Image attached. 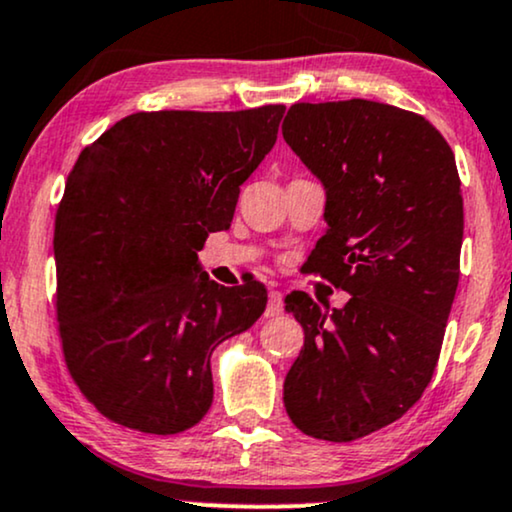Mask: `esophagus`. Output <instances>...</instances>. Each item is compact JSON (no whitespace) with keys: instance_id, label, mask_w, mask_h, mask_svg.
I'll return each instance as SVG.
<instances>
[{"instance_id":"esophagus-1","label":"esophagus","mask_w":512,"mask_h":512,"mask_svg":"<svg viewBox=\"0 0 512 512\" xmlns=\"http://www.w3.org/2000/svg\"><path fill=\"white\" fill-rule=\"evenodd\" d=\"M283 312V293L281 291H269V305L264 310L267 317H279Z\"/></svg>"}]
</instances>
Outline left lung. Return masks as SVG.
I'll list each match as a JSON object with an SVG mask.
<instances>
[{"mask_svg":"<svg viewBox=\"0 0 512 512\" xmlns=\"http://www.w3.org/2000/svg\"><path fill=\"white\" fill-rule=\"evenodd\" d=\"M281 131L326 188L329 229L307 274L350 293L331 312L303 291L286 298L305 343L283 405L312 439L355 441L432 381L460 279V176L432 123L384 102H300Z\"/></svg>","mask_w":512,"mask_h":512,"instance_id":"8db88e82","label":"left lung"}]
</instances>
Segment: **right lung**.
<instances>
[{"instance_id":"1","label":"right lung","mask_w":512,"mask_h":512,"mask_svg":"<svg viewBox=\"0 0 512 512\" xmlns=\"http://www.w3.org/2000/svg\"><path fill=\"white\" fill-rule=\"evenodd\" d=\"M283 112H138L69 171L54 221L61 350L112 422L162 436L200 422L214 348L267 307L260 281L224 288L197 274V250L231 226Z\"/></svg>"}]
</instances>
